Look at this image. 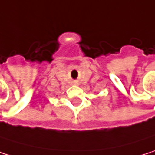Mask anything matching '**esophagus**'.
<instances>
[{"label":"esophagus","instance_id":"34e87169","mask_svg":"<svg viewBox=\"0 0 155 155\" xmlns=\"http://www.w3.org/2000/svg\"><path fill=\"white\" fill-rule=\"evenodd\" d=\"M73 84H77V82H73Z\"/></svg>","mask_w":155,"mask_h":155}]
</instances>
